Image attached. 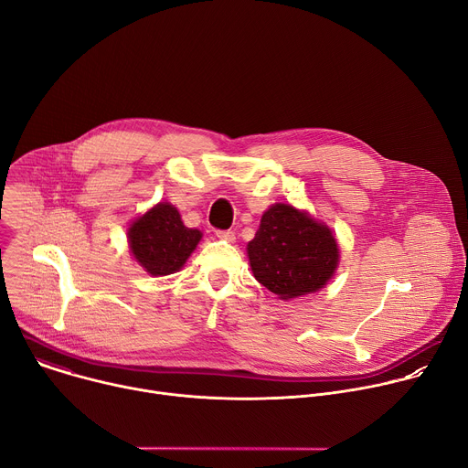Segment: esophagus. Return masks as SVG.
<instances>
[{"mask_svg":"<svg viewBox=\"0 0 468 468\" xmlns=\"http://www.w3.org/2000/svg\"><path fill=\"white\" fill-rule=\"evenodd\" d=\"M217 237H218L220 240H228V242H233V240H235V233H233L231 229H218V231H217Z\"/></svg>","mask_w":468,"mask_h":468,"instance_id":"34e87169","label":"esophagus"}]
</instances>
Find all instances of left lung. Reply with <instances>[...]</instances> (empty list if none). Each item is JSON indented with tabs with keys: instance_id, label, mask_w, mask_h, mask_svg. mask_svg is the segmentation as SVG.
Segmentation results:
<instances>
[{
	"instance_id": "obj_1",
	"label": "left lung",
	"mask_w": 468,
	"mask_h": 468,
	"mask_svg": "<svg viewBox=\"0 0 468 468\" xmlns=\"http://www.w3.org/2000/svg\"><path fill=\"white\" fill-rule=\"evenodd\" d=\"M255 280L283 300L316 292L339 262L335 237L292 206L276 204L248 244Z\"/></svg>"
}]
</instances>
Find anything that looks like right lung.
Returning <instances> with one entry per match:
<instances>
[{
    "instance_id": "1",
    "label": "right lung",
    "mask_w": 468,
    "mask_h": 468,
    "mask_svg": "<svg viewBox=\"0 0 468 468\" xmlns=\"http://www.w3.org/2000/svg\"><path fill=\"white\" fill-rule=\"evenodd\" d=\"M202 239L197 229L181 222L176 207L159 204L129 228V246L152 276L177 272Z\"/></svg>"
}]
</instances>
